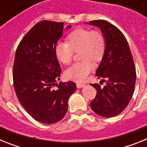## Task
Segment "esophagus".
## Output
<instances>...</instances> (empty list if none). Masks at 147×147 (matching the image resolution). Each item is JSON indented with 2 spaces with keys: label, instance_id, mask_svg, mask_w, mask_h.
Segmentation results:
<instances>
[{
  "label": "esophagus",
  "instance_id": "1",
  "mask_svg": "<svg viewBox=\"0 0 147 147\" xmlns=\"http://www.w3.org/2000/svg\"><path fill=\"white\" fill-rule=\"evenodd\" d=\"M85 85V84H84V83H76V87H77L78 88H83Z\"/></svg>",
  "mask_w": 147,
  "mask_h": 147
}]
</instances>
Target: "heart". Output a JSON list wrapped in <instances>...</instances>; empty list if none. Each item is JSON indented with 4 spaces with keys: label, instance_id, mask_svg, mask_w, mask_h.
Wrapping results in <instances>:
<instances>
[{
    "label": "heart",
    "instance_id": "b5f03b06",
    "mask_svg": "<svg viewBox=\"0 0 147 147\" xmlns=\"http://www.w3.org/2000/svg\"><path fill=\"white\" fill-rule=\"evenodd\" d=\"M67 41L56 45V57L61 63L67 65L72 60L74 52L80 50L79 56L82 61L70 66L65 75L68 80L82 82L94 68L91 60L98 62L103 57L106 48L105 36L98 30L78 28L69 34Z\"/></svg>",
    "mask_w": 147,
    "mask_h": 147
}]
</instances>
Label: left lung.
<instances>
[{
    "label": "left lung",
    "mask_w": 147,
    "mask_h": 147,
    "mask_svg": "<svg viewBox=\"0 0 147 147\" xmlns=\"http://www.w3.org/2000/svg\"><path fill=\"white\" fill-rule=\"evenodd\" d=\"M87 23L98 27L106 40L105 54L96 72L106 85L102 88L98 84H90L97 90L90 107L101 116L113 117L126 108L134 93V61L127 39L117 27L104 20Z\"/></svg>",
    "instance_id": "8db88e82"
}]
</instances>
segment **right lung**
Instances as JSON below:
<instances>
[{"label":"right lung","instance_id":"1","mask_svg":"<svg viewBox=\"0 0 147 147\" xmlns=\"http://www.w3.org/2000/svg\"><path fill=\"white\" fill-rule=\"evenodd\" d=\"M63 24L38 22L24 36L15 53L12 74L17 97L28 113L43 124H54L64 118L68 98L76 89L74 82L56 83L61 68L55 46L62 36ZM54 85L57 90L53 89Z\"/></svg>","mask_w":147,"mask_h":147}]
</instances>
